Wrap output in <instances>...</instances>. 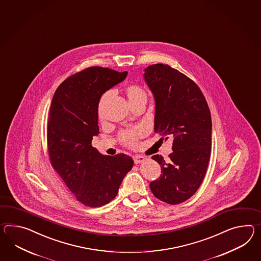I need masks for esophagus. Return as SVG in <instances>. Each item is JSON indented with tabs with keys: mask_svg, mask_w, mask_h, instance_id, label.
<instances>
[{
	"mask_svg": "<svg viewBox=\"0 0 261 261\" xmlns=\"http://www.w3.org/2000/svg\"><path fill=\"white\" fill-rule=\"evenodd\" d=\"M133 159L135 164H140V163H143L146 160V158L137 154V155H134Z\"/></svg>",
	"mask_w": 261,
	"mask_h": 261,
	"instance_id": "esophagus-1",
	"label": "esophagus"
}]
</instances>
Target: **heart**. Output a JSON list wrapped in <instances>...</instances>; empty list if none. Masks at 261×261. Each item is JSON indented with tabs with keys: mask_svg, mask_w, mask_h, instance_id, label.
Instances as JSON below:
<instances>
[{
	"mask_svg": "<svg viewBox=\"0 0 261 261\" xmlns=\"http://www.w3.org/2000/svg\"><path fill=\"white\" fill-rule=\"evenodd\" d=\"M111 94V91H107L106 93L102 94L99 103H98V115L100 118H102V113H103V108L107 102V100L109 98ZM125 94L127 96L128 101L130 106L134 103L140 102H146L147 93L145 89L141 88L138 85H129L125 88ZM144 135V129L142 127H134L132 129H129L126 131H123L121 134V141L127 145V146H135L138 142V140L140 139L141 136Z\"/></svg>",
	"mask_w": 261,
	"mask_h": 261,
	"instance_id": "heart-1",
	"label": "heart"
}]
</instances>
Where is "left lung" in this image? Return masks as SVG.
I'll return each mask as SVG.
<instances>
[{
    "instance_id": "obj_1",
    "label": "left lung",
    "mask_w": 261,
    "mask_h": 261,
    "mask_svg": "<svg viewBox=\"0 0 261 261\" xmlns=\"http://www.w3.org/2000/svg\"><path fill=\"white\" fill-rule=\"evenodd\" d=\"M144 81L153 93L154 132L172 140L169 159L152 156L162 174L150 183L159 200L183 203L197 191L207 169L211 152L212 122L202 91L189 77L163 64L144 70Z\"/></svg>"
}]
</instances>
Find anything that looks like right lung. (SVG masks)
Listing matches in <instances>:
<instances>
[{
  "mask_svg": "<svg viewBox=\"0 0 261 261\" xmlns=\"http://www.w3.org/2000/svg\"><path fill=\"white\" fill-rule=\"evenodd\" d=\"M127 71L90 67L67 78L51 100L47 141L51 166L77 200L102 206L118 194L133 159L124 153L103 155L91 145L98 136V103Z\"/></svg>",
  "mask_w": 261,
  "mask_h": 261,
  "instance_id": "add662e5",
  "label": "right lung"
}]
</instances>
